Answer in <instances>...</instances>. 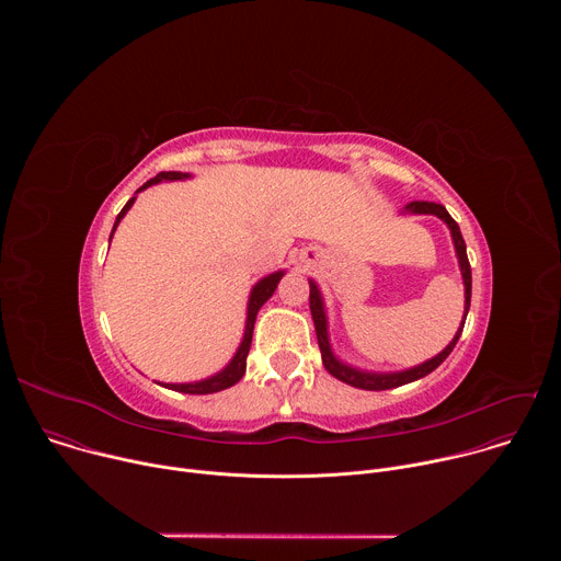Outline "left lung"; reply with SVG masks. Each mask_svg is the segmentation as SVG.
I'll use <instances>...</instances> for the list:
<instances>
[{
	"mask_svg": "<svg viewBox=\"0 0 561 561\" xmlns=\"http://www.w3.org/2000/svg\"><path fill=\"white\" fill-rule=\"evenodd\" d=\"M407 210L411 213H422V215H437L439 219H444L453 232V242H455V251H457V257H459V268H461V277H463V286H466V312H463V322H466V314H468V308H470V284H472V277H470V264H468V255H466V244H463V237L459 232V226L457 221L448 215V210L442 206V204H433V202H411L407 206ZM310 314H312V322H314V333H317V344H319V351H322V362H324V368L337 377L340 381L348 383V386H355V388H364V390H388V388H394V386H402V383H409V381H415L428 373H433L455 348L461 331H463V324L461 329L457 331L455 340L433 359H428L426 364L417 366V368H411V370H404V373H388V375H377V373H362V370H355L351 366H344L340 364L333 353H331V346H329V333H327V317H324V304H322V297H319V290L314 286V282H310Z\"/></svg>",
	"mask_w": 561,
	"mask_h": 561,
	"instance_id": "1",
	"label": "left lung"
}]
</instances>
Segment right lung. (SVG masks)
Returning a JSON list of instances; mask_svg holds the SVG:
<instances>
[{"instance_id": "obj_1", "label": "right lung", "mask_w": 561, "mask_h": 561, "mask_svg": "<svg viewBox=\"0 0 561 561\" xmlns=\"http://www.w3.org/2000/svg\"><path fill=\"white\" fill-rule=\"evenodd\" d=\"M182 178H188V175H182L178 171H167V173H159L154 175L152 180H148L139 191H144L146 186L150 184H157L162 180H182ZM135 197L126 202V206L122 208V213L117 215L115 219V226H113V232L119 224V219L126 215V210L133 206ZM111 232V237H113ZM284 273H273L268 277H264L251 293V301H249V317H247V331H244V340H242V346H239L237 355L232 357V362L217 375H213L210 379H204V381H195V383H169L173 390H180V392H188V394H208V392H217V390H224V388H230L232 383H237L239 379L244 377L247 373V357H249V351H251V342H253V329H255V317H257V310L264 306V301L275 293L279 279H282Z\"/></svg>"}]
</instances>
